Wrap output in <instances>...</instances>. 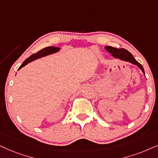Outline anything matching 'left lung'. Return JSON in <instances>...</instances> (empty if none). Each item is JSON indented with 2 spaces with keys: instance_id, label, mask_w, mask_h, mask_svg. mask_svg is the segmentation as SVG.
Returning a JSON list of instances; mask_svg holds the SVG:
<instances>
[{
  "instance_id": "left-lung-1",
  "label": "left lung",
  "mask_w": 158,
  "mask_h": 158,
  "mask_svg": "<svg viewBox=\"0 0 158 158\" xmlns=\"http://www.w3.org/2000/svg\"><path fill=\"white\" fill-rule=\"evenodd\" d=\"M105 49H106L109 53H111V55H112L114 57H115V58H119V60H121L129 62V63H132L133 65H137V66L142 71V72L144 73L145 75L144 70H143L142 65H141L140 63L133 57L132 54L127 51V49H123H123H117V48L110 47V46H106V47H105Z\"/></svg>"
}]
</instances>
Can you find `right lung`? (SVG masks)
I'll return each mask as SVG.
<instances>
[{"label":"right lung","instance_id":"add662e5","mask_svg":"<svg viewBox=\"0 0 158 158\" xmlns=\"http://www.w3.org/2000/svg\"><path fill=\"white\" fill-rule=\"evenodd\" d=\"M60 48L56 47H48L44 48V49H41V50L39 51L36 53L33 54V55L30 56L28 58L26 59L23 62V64L20 65V67L18 69V70L21 69L22 68L25 66V65L28 64L29 63H31V62H32V61L35 60L39 59V58H41V57H45V56H47V55H52V54L57 52L60 51Z\"/></svg>","mask_w":158,"mask_h":158}]
</instances>
